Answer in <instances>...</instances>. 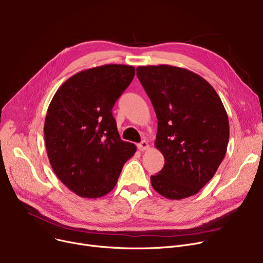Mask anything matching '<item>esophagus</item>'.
I'll list each match as a JSON object with an SVG mask.
<instances>
[{
	"label": "esophagus",
	"instance_id": "34e87169",
	"mask_svg": "<svg viewBox=\"0 0 263 263\" xmlns=\"http://www.w3.org/2000/svg\"><path fill=\"white\" fill-rule=\"evenodd\" d=\"M137 148H139L141 151H145V150L149 149V144H148V142L143 141L140 144H137Z\"/></svg>",
	"mask_w": 263,
	"mask_h": 263
}]
</instances>
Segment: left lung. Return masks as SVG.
I'll return each instance as SVG.
<instances>
[{
    "instance_id": "left-lung-1",
    "label": "left lung",
    "mask_w": 263,
    "mask_h": 263,
    "mask_svg": "<svg viewBox=\"0 0 263 263\" xmlns=\"http://www.w3.org/2000/svg\"><path fill=\"white\" fill-rule=\"evenodd\" d=\"M158 118L155 145L164 156L153 187L168 199L197 194L213 178L229 142V120L215 89L200 76L170 65L136 68Z\"/></svg>"
}]
</instances>
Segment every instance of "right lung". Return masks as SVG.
Wrapping results in <instances>:
<instances>
[{
    "label": "right lung",
    "mask_w": 263,
    "mask_h": 263,
    "mask_svg": "<svg viewBox=\"0 0 263 263\" xmlns=\"http://www.w3.org/2000/svg\"><path fill=\"white\" fill-rule=\"evenodd\" d=\"M133 66L109 64L80 71L55 92L45 120L51 166L77 195L98 198L114 189L136 146L123 142L112 108L132 82Z\"/></svg>",
    "instance_id": "obj_1"
}]
</instances>
